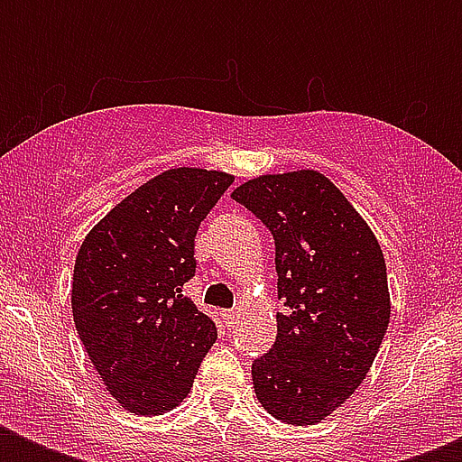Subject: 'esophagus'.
I'll return each mask as SVG.
<instances>
[{
  "mask_svg": "<svg viewBox=\"0 0 462 462\" xmlns=\"http://www.w3.org/2000/svg\"><path fill=\"white\" fill-rule=\"evenodd\" d=\"M235 319H237V314H235V309H225V311H223V321L227 323V326H232V323H235Z\"/></svg>",
  "mask_w": 462,
  "mask_h": 462,
  "instance_id": "34e87169",
  "label": "esophagus"
}]
</instances>
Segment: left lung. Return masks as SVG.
Segmentation results:
<instances>
[{
  "label": "left lung",
  "instance_id": "left-lung-1",
  "mask_svg": "<svg viewBox=\"0 0 462 462\" xmlns=\"http://www.w3.org/2000/svg\"><path fill=\"white\" fill-rule=\"evenodd\" d=\"M275 239L273 347L254 362L268 415L307 427L350 398L372 369L391 321L379 239L340 189L316 170L259 174L232 191Z\"/></svg>",
  "mask_w": 462,
  "mask_h": 462
}]
</instances>
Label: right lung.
Instances as JSON below:
<instances>
[{
  "mask_svg": "<svg viewBox=\"0 0 462 462\" xmlns=\"http://www.w3.org/2000/svg\"><path fill=\"white\" fill-rule=\"evenodd\" d=\"M235 181L172 167L93 225L76 254L71 311L107 393L134 415L174 410L194 386L216 323L184 297L196 230Z\"/></svg>",
  "mask_w": 462,
  "mask_h": 462,
  "instance_id": "right-lung-1",
  "label": "right lung"
}]
</instances>
